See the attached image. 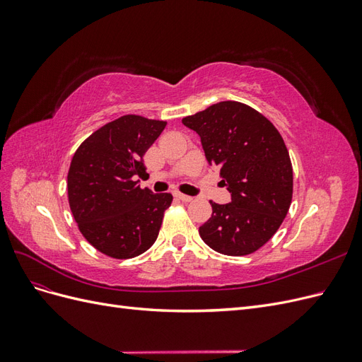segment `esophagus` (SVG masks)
<instances>
[{
  "label": "esophagus",
  "instance_id": "34e87169",
  "mask_svg": "<svg viewBox=\"0 0 362 362\" xmlns=\"http://www.w3.org/2000/svg\"><path fill=\"white\" fill-rule=\"evenodd\" d=\"M175 196H177V198H178V199H181L182 202H192V201H193L192 196H189V194H184V193H180V192L175 193Z\"/></svg>",
  "mask_w": 362,
  "mask_h": 362
}]
</instances>
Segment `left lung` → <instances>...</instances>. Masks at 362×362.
I'll return each mask as SVG.
<instances>
[{"mask_svg":"<svg viewBox=\"0 0 362 362\" xmlns=\"http://www.w3.org/2000/svg\"><path fill=\"white\" fill-rule=\"evenodd\" d=\"M182 124L199 134L206 161L231 193L229 204L210 201L213 214L199 228L201 238L229 257L258 250L279 229L293 198V166L279 131L237 101L213 104Z\"/></svg>","mask_w":362,"mask_h":362,"instance_id":"1","label":"left lung"}]
</instances>
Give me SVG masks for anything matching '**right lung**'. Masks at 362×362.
I'll list each match as a JSON object with an SVG mask.
<instances>
[{"label": "right lung", "mask_w": 362, "mask_h": 362, "mask_svg": "<svg viewBox=\"0 0 362 362\" xmlns=\"http://www.w3.org/2000/svg\"><path fill=\"white\" fill-rule=\"evenodd\" d=\"M164 120L120 116L87 137L68 172V201L80 233L116 259L146 252L158 237L170 193L140 189L144 156L163 133Z\"/></svg>", "instance_id": "add662e5"}]
</instances>
